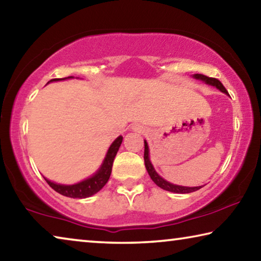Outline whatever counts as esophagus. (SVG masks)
Returning <instances> with one entry per match:
<instances>
[{"instance_id":"obj_1","label":"esophagus","mask_w":261,"mask_h":261,"mask_svg":"<svg viewBox=\"0 0 261 261\" xmlns=\"http://www.w3.org/2000/svg\"><path fill=\"white\" fill-rule=\"evenodd\" d=\"M132 129H133V132H135V133H140V134L146 133V128H144L142 125H140V123H136V125L132 127Z\"/></svg>"}]
</instances>
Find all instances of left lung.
Wrapping results in <instances>:
<instances>
[{"label":"left lung","mask_w":261,"mask_h":261,"mask_svg":"<svg viewBox=\"0 0 261 261\" xmlns=\"http://www.w3.org/2000/svg\"><path fill=\"white\" fill-rule=\"evenodd\" d=\"M193 77L195 80L202 81V82H204V83L208 84V85H212V87H215L216 89H219L220 91L225 93V95H228L227 89L223 87V84H222L217 79L207 77V76H204L202 74H194ZM144 165H146V169L148 171L149 176H150V178H151V180L155 182L157 186L161 187V189L165 190V191L172 192V193H178V194H186V193H191V192L198 191V190H200L202 187V186L189 187V186L174 185V184L169 182L168 180H165L164 178H162L160 174L156 172L155 168H153V165L151 164L150 157H149V147H148V143H147L146 140H144Z\"/></svg>","instance_id":"obj_1"}]
</instances>
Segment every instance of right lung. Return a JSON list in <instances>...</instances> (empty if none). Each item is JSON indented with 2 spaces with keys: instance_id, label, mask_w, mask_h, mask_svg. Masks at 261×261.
Here are the masks:
<instances>
[{
  "instance_id": "add662e5",
  "label": "right lung",
  "mask_w": 261,
  "mask_h": 261,
  "mask_svg": "<svg viewBox=\"0 0 261 261\" xmlns=\"http://www.w3.org/2000/svg\"><path fill=\"white\" fill-rule=\"evenodd\" d=\"M67 79H74L72 76H69V77H65V79H54L50 80L52 81H62V80H67ZM122 142V136H118L115 139L112 144H111L108 152H106V156L102 163L100 165V168L96 171V173H93L91 177H89L84 180L72 184V185H63V184H58L54 181H50L49 179L45 178V180L47 184L52 187V189L58 192V193L68 196V198H72V199H85L89 198L93 194H96L97 192H99L102 187L106 185V182L109 181L111 172H112V165H113V161L115 159V155L119 150V148L121 146Z\"/></svg>"
}]
</instances>
